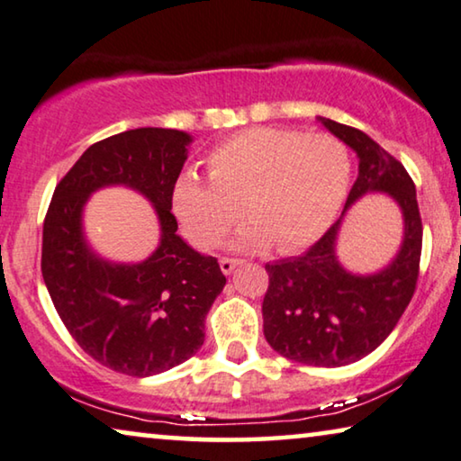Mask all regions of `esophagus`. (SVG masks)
I'll use <instances>...</instances> for the list:
<instances>
[{
	"label": "esophagus",
	"instance_id": "esophagus-1",
	"mask_svg": "<svg viewBox=\"0 0 461 461\" xmlns=\"http://www.w3.org/2000/svg\"><path fill=\"white\" fill-rule=\"evenodd\" d=\"M240 265V260L238 258H230V257H223L221 260H219V267H221V271L225 273V275H230L233 269H236V267Z\"/></svg>",
	"mask_w": 461,
	"mask_h": 461
}]
</instances>
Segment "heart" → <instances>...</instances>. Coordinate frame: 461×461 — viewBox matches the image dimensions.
<instances>
[{
	"mask_svg": "<svg viewBox=\"0 0 461 461\" xmlns=\"http://www.w3.org/2000/svg\"><path fill=\"white\" fill-rule=\"evenodd\" d=\"M209 180L194 171L177 177L174 211L192 242L204 250L249 225L236 246L296 252L325 231L346 201L352 180L349 150L333 134L290 128H252L219 142L207 157Z\"/></svg>",
	"mask_w": 461,
	"mask_h": 461,
	"instance_id": "obj_1",
	"label": "heart"
}]
</instances>
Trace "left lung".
Returning a JSON list of instances; mask_svg holds the SVG:
<instances>
[{"label":"left lung","mask_w":461,"mask_h":461,"mask_svg":"<svg viewBox=\"0 0 461 461\" xmlns=\"http://www.w3.org/2000/svg\"><path fill=\"white\" fill-rule=\"evenodd\" d=\"M360 157L346 209L366 192H387L406 219L402 250L387 269L360 277L335 258L339 221L302 257L265 265V338L284 358L311 366H343L368 356L402 319L416 292L422 254V219L406 167L370 136L346 123L322 120Z\"/></svg>","instance_id":"left-lung-1"}]
</instances>
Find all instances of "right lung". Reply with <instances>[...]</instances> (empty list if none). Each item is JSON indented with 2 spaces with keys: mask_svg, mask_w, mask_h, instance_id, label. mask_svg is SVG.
I'll return each mask as SVG.
<instances>
[{
  "mask_svg": "<svg viewBox=\"0 0 461 461\" xmlns=\"http://www.w3.org/2000/svg\"><path fill=\"white\" fill-rule=\"evenodd\" d=\"M190 136L136 128L95 142L55 186L43 221L41 271L74 341L103 366L150 376L188 360L204 341V317L225 285L215 257L177 236L174 186ZM126 183L156 204L160 249L140 266H109L86 249L79 215L91 191Z\"/></svg>",
  "mask_w": 461,
  "mask_h": 461,
  "instance_id": "right-lung-1",
  "label": "right lung"
}]
</instances>
